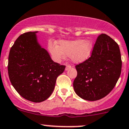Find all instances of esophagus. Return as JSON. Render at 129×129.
<instances>
[{
    "mask_svg": "<svg viewBox=\"0 0 129 129\" xmlns=\"http://www.w3.org/2000/svg\"><path fill=\"white\" fill-rule=\"evenodd\" d=\"M72 68V67L70 66H69V65H67V67H66V71H67V70H69V69H71Z\"/></svg>",
    "mask_w": 129,
    "mask_h": 129,
    "instance_id": "esophagus-1",
    "label": "esophagus"
}]
</instances>
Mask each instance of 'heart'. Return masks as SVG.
I'll use <instances>...</instances> for the list:
<instances>
[{
	"instance_id": "obj_1",
	"label": "heart",
	"mask_w": 129,
	"mask_h": 129,
	"mask_svg": "<svg viewBox=\"0 0 129 129\" xmlns=\"http://www.w3.org/2000/svg\"><path fill=\"white\" fill-rule=\"evenodd\" d=\"M59 45L49 43L48 49L56 61L60 62L66 56H69L74 63H81L87 60L91 54L94 44L91 40H60Z\"/></svg>"
}]
</instances>
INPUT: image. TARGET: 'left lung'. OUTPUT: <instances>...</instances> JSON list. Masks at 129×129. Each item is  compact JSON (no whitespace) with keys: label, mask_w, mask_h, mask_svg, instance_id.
Here are the masks:
<instances>
[{"label":"left lung","mask_w":129,"mask_h":129,"mask_svg":"<svg viewBox=\"0 0 129 129\" xmlns=\"http://www.w3.org/2000/svg\"><path fill=\"white\" fill-rule=\"evenodd\" d=\"M75 68L77 76L73 85L76 94L89 101L104 98L114 88L121 73L118 45L108 35H100L91 56Z\"/></svg>","instance_id":"left-lung-1"}]
</instances>
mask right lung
Returning a JSON list of instances; mask_svg holds the SVG:
<instances>
[{
  "label": "right lung",
  "instance_id": "right-lung-1",
  "mask_svg": "<svg viewBox=\"0 0 129 129\" xmlns=\"http://www.w3.org/2000/svg\"><path fill=\"white\" fill-rule=\"evenodd\" d=\"M37 31L21 35L11 48L8 72L12 86L23 98L45 101L53 93L57 76L66 66L54 62L38 42Z\"/></svg>",
  "mask_w": 129,
  "mask_h": 129
}]
</instances>
